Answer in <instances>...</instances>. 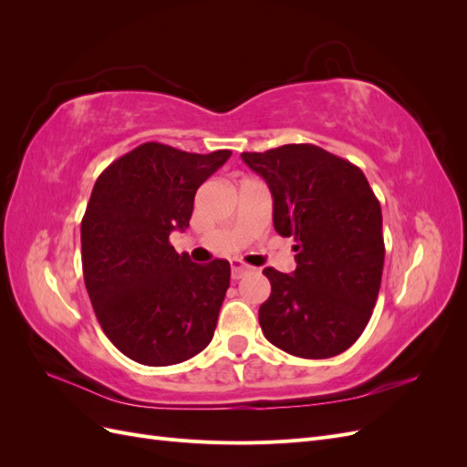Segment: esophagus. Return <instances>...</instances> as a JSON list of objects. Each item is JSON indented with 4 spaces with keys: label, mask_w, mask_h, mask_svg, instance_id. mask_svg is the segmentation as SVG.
<instances>
[{
    "label": "esophagus",
    "mask_w": 467,
    "mask_h": 467,
    "mask_svg": "<svg viewBox=\"0 0 467 467\" xmlns=\"http://www.w3.org/2000/svg\"><path fill=\"white\" fill-rule=\"evenodd\" d=\"M230 265H232V278H235V280L242 278L245 273L251 271V266L245 265L244 261H239V259H232Z\"/></svg>",
    "instance_id": "esophagus-1"
}]
</instances>
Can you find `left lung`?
I'll use <instances>...</instances> for the list:
<instances>
[{"instance_id": "8db88e82", "label": "left lung", "mask_w": 467, "mask_h": 467, "mask_svg": "<svg viewBox=\"0 0 467 467\" xmlns=\"http://www.w3.org/2000/svg\"><path fill=\"white\" fill-rule=\"evenodd\" d=\"M242 160L273 194V222L294 237L296 271L266 266L271 296L259 323L300 358L341 355L368 325L384 271L381 208L357 165L314 144H286Z\"/></svg>"}]
</instances>
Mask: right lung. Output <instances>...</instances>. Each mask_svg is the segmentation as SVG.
<instances>
[{
	"label": "right lung",
	"instance_id": "add662e5",
	"mask_svg": "<svg viewBox=\"0 0 467 467\" xmlns=\"http://www.w3.org/2000/svg\"><path fill=\"white\" fill-rule=\"evenodd\" d=\"M230 155L146 142L95 182L81 220L83 278L105 335L140 364L189 360L214 337L230 263L196 265L169 234L189 228L196 189Z\"/></svg>",
	"mask_w": 467,
	"mask_h": 467
}]
</instances>
